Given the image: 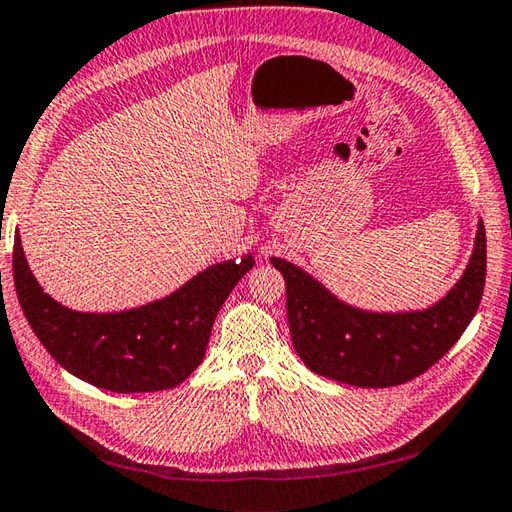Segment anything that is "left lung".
<instances>
[{"mask_svg":"<svg viewBox=\"0 0 512 512\" xmlns=\"http://www.w3.org/2000/svg\"><path fill=\"white\" fill-rule=\"evenodd\" d=\"M270 261L285 279L292 344L303 364L330 380L384 389L434 366L477 315L486 283V229L479 220L461 279L423 310L355 308L299 265L276 256Z\"/></svg>","mask_w":512,"mask_h":512,"instance_id":"1","label":"left lung"}]
</instances>
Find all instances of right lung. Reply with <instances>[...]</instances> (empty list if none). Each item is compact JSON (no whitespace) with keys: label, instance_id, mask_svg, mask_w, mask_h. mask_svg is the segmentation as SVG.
I'll list each match as a JSON object with an SVG mask.
<instances>
[{"label":"right lung","instance_id":"add662e5","mask_svg":"<svg viewBox=\"0 0 512 512\" xmlns=\"http://www.w3.org/2000/svg\"><path fill=\"white\" fill-rule=\"evenodd\" d=\"M254 256L222 261L182 288L121 312H78L51 299L26 263L20 233L13 245L15 292L26 321L62 369L114 393L173 389L204 360L215 315Z\"/></svg>","mask_w":512,"mask_h":512}]
</instances>
